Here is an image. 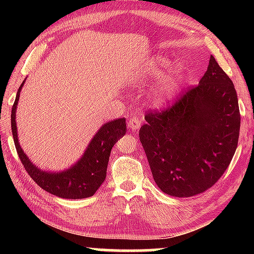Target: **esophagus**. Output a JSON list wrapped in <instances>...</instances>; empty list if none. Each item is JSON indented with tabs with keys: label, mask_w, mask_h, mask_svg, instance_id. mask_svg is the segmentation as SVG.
Instances as JSON below:
<instances>
[{
	"label": "esophagus",
	"mask_w": 254,
	"mask_h": 254,
	"mask_svg": "<svg viewBox=\"0 0 254 254\" xmlns=\"http://www.w3.org/2000/svg\"><path fill=\"white\" fill-rule=\"evenodd\" d=\"M141 123H142V119H141L140 117H133L128 120L127 127H128V128H131V130L136 131L140 128Z\"/></svg>",
	"instance_id": "1"
}]
</instances>
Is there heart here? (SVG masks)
<instances>
[{
  "label": "heart",
  "mask_w": 254,
  "mask_h": 254,
  "mask_svg": "<svg viewBox=\"0 0 254 254\" xmlns=\"http://www.w3.org/2000/svg\"><path fill=\"white\" fill-rule=\"evenodd\" d=\"M170 63L168 59L159 58L149 68V75L151 77H160L163 69L168 68ZM183 81V70L180 66H176L162 77L160 84L158 85L156 92L153 94V102L157 105H166L174 100L177 95Z\"/></svg>",
  "instance_id": "b5f03b06"
}]
</instances>
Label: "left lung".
Wrapping results in <instances>:
<instances>
[{
    "mask_svg": "<svg viewBox=\"0 0 254 254\" xmlns=\"http://www.w3.org/2000/svg\"><path fill=\"white\" fill-rule=\"evenodd\" d=\"M139 136L153 179L170 196L204 192L238 147L241 117L233 81L210 56L199 84L163 111L145 114Z\"/></svg>",
    "mask_w": 254,
    "mask_h": 254,
    "instance_id": "8db88e82",
    "label": "left lung"
}]
</instances>
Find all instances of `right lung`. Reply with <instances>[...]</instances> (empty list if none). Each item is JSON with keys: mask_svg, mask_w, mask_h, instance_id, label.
<instances>
[{"mask_svg": "<svg viewBox=\"0 0 254 254\" xmlns=\"http://www.w3.org/2000/svg\"><path fill=\"white\" fill-rule=\"evenodd\" d=\"M24 81L19 87L14 104L12 106L11 127L16 152L25 170L37 185L55 196L68 199H80L93 196L105 180L112 148L120 137L126 134V119L114 120L102 126L89 142L83 157L70 168L59 173L41 170L25 156L18 140L15 112Z\"/></svg>", "mask_w": 254, "mask_h": 254, "instance_id": "add662e5", "label": "right lung"}]
</instances>
